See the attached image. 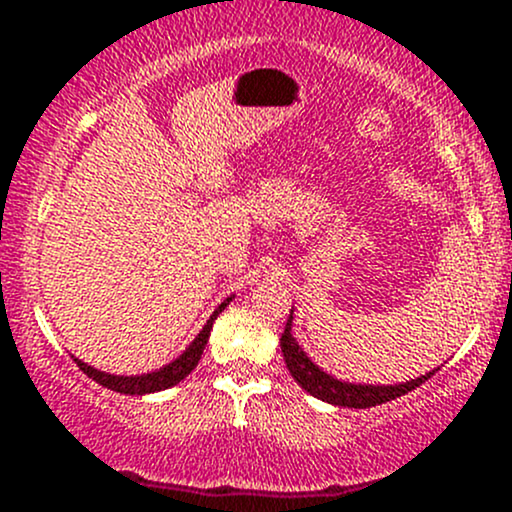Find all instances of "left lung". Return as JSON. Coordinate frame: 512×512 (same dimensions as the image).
I'll return each mask as SVG.
<instances>
[{"label": "left lung", "mask_w": 512, "mask_h": 512, "mask_svg": "<svg viewBox=\"0 0 512 512\" xmlns=\"http://www.w3.org/2000/svg\"><path fill=\"white\" fill-rule=\"evenodd\" d=\"M280 347H282V356H285L289 374L294 376V381H297L307 394H312L314 399L327 401V404L347 406V409H371V406L394 401L399 399V396L414 391L416 386H421L423 381H428L433 376V371H428V374L418 376V379H411L406 381V384H394V386L349 384V381L334 379V376H329L327 371L319 369V366L304 354V349L299 347L297 339L292 337V312H289L287 327L285 332H282Z\"/></svg>", "instance_id": "obj_1"}]
</instances>
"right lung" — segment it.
I'll return each instance as SVG.
<instances>
[{
  "label": "right lung",
  "instance_id": "obj_1",
  "mask_svg": "<svg viewBox=\"0 0 512 512\" xmlns=\"http://www.w3.org/2000/svg\"><path fill=\"white\" fill-rule=\"evenodd\" d=\"M232 302V297H227L223 304H220L218 309H215L213 314H210L208 324H205L203 329H200L198 337L193 339V344H190L188 349H185L183 354L178 356V359H173L170 364H165L163 369L158 371H151V374H141V376H116V374H106V371H98L94 366L84 364L81 359H74L76 366H79L81 371H84L89 379H94L96 384L106 386V389L111 391H118V394H131V396H143V394H156V391H163V389H170V386L180 384V381L185 379V376L190 374V371L198 366L200 356H203V349L205 344H208V337H210V329H213V322L218 319V314L223 312L227 304Z\"/></svg>",
  "mask_w": 512,
  "mask_h": 512
}]
</instances>
